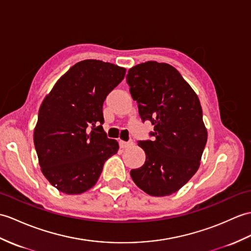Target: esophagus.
Listing matches in <instances>:
<instances>
[{
    "instance_id": "34e87169",
    "label": "esophagus",
    "mask_w": 251,
    "mask_h": 251,
    "mask_svg": "<svg viewBox=\"0 0 251 251\" xmlns=\"http://www.w3.org/2000/svg\"><path fill=\"white\" fill-rule=\"evenodd\" d=\"M133 144V142H132V140H129V141L128 142H125V141H120V147H121V149H127V148H129V147H131V145Z\"/></svg>"
}]
</instances>
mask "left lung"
Instances as JSON below:
<instances>
[{
    "label": "left lung",
    "instance_id": "left-lung-1",
    "mask_svg": "<svg viewBox=\"0 0 251 251\" xmlns=\"http://www.w3.org/2000/svg\"><path fill=\"white\" fill-rule=\"evenodd\" d=\"M130 94L143 121L154 125L153 141H139L147 159L130 176L140 189L153 197L170 196L200 167L207 130L199 97L176 68L149 61L126 75Z\"/></svg>",
    "mask_w": 251,
    "mask_h": 251
}]
</instances>
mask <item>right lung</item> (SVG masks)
<instances>
[{
	"label": "right lung",
	"mask_w": 251,
	"mask_h": 251,
	"mask_svg": "<svg viewBox=\"0 0 251 251\" xmlns=\"http://www.w3.org/2000/svg\"><path fill=\"white\" fill-rule=\"evenodd\" d=\"M126 69L84 60L56 81L40 104L34 144L45 177L66 195H80L99 178L119 143L104 132L102 104Z\"/></svg>",
	"instance_id": "add662e5"
}]
</instances>
